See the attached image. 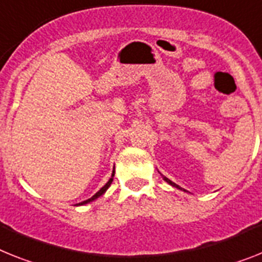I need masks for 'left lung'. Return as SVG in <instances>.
<instances>
[{
    "mask_svg": "<svg viewBox=\"0 0 262 262\" xmlns=\"http://www.w3.org/2000/svg\"><path fill=\"white\" fill-rule=\"evenodd\" d=\"M160 174H161V173H160ZM161 176H162V174H161ZM162 179H164V181L168 182L169 185H172L173 188H177V189H180V190H184V192H186L185 189H182L181 186H179V185H177V184H174V182H173V181H170V180H169L168 177H165V176H162Z\"/></svg>",
    "mask_w": 262,
    "mask_h": 262,
    "instance_id": "obj_1",
    "label": "left lung"
}]
</instances>
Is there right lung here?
<instances>
[{
  "label": "right lung",
  "instance_id": "1",
  "mask_svg": "<svg viewBox=\"0 0 262 262\" xmlns=\"http://www.w3.org/2000/svg\"><path fill=\"white\" fill-rule=\"evenodd\" d=\"M113 177H114V168H113V172H112V177H111V179H109V181H107L106 184H105V185L102 186V188H101L100 190H98V192L96 193V194L93 195V197H90V199L85 200V201L80 202V204H77V205H85V204H89V202L94 201V200H97L98 197H100V195H102V194H104V193L106 192V190H107V188H109V186H111V184H112V182H113Z\"/></svg>",
  "mask_w": 262,
  "mask_h": 262
}]
</instances>
